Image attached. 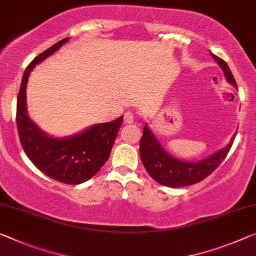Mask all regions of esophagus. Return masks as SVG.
<instances>
[{
	"label": "esophagus",
	"mask_w": 256,
	"mask_h": 256,
	"mask_svg": "<svg viewBox=\"0 0 256 256\" xmlns=\"http://www.w3.org/2000/svg\"><path fill=\"white\" fill-rule=\"evenodd\" d=\"M135 114H134L132 112H126L124 113V122H127V124H132V122H134V120H135Z\"/></svg>",
	"instance_id": "1"
}]
</instances>
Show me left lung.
<instances>
[{
	"label": "left lung",
	"instance_id": "obj_1",
	"mask_svg": "<svg viewBox=\"0 0 256 256\" xmlns=\"http://www.w3.org/2000/svg\"><path fill=\"white\" fill-rule=\"evenodd\" d=\"M212 56L222 68L228 82L237 87L234 78L226 62L213 54ZM234 140V137L226 148L214 153L208 158L196 161V162H191V161L175 159L169 156L153 136L148 126H145L143 128V136L140 140V154L145 169L156 182L168 188H183L198 183L210 176L226 159L232 146Z\"/></svg>",
	"mask_w": 256,
	"mask_h": 256
}]
</instances>
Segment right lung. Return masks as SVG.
Instances as JSON below:
<instances>
[{
    "instance_id": "obj_1",
    "label": "right lung",
    "mask_w": 256,
    "mask_h": 256,
    "mask_svg": "<svg viewBox=\"0 0 256 256\" xmlns=\"http://www.w3.org/2000/svg\"><path fill=\"white\" fill-rule=\"evenodd\" d=\"M68 40L70 38H62L43 51L26 68L18 92L16 121L22 146L34 166L50 178L74 186L90 180L103 167L122 124V116L111 122L92 126L76 136L62 140L46 136L28 119L26 84L30 70Z\"/></svg>"
}]
</instances>
